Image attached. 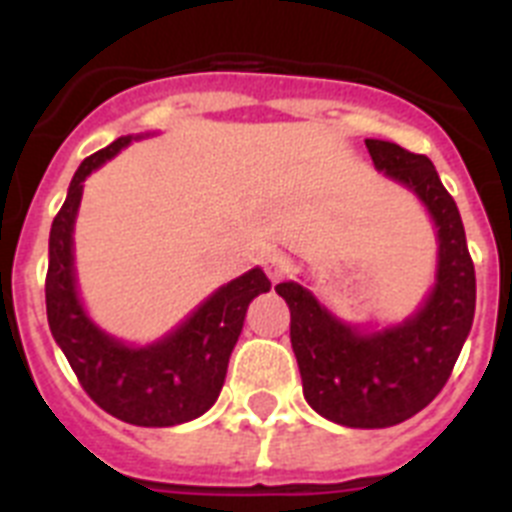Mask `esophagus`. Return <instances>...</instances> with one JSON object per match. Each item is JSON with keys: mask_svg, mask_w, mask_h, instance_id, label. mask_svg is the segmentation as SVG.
Wrapping results in <instances>:
<instances>
[{"mask_svg": "<svg viewBox=\"0 0 512 512\" xmlns=\"http://www.w3.org/2000/svg\"><path fill=\"white\" fill-rule=\"evenodd\" d=\"M264 269H266V274H269L271 282H279V279H282L289 269L287 256H284L282 251H266L264 253Z\"/></svg>", "mask_w": 512, "mask_h": 512, "instance_id": "34e87169", "label": "esophagus"}]
</instances>
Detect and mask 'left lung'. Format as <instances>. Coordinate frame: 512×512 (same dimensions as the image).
<instances>
[{
	"label": "left lung",
	"instance_id": "obj_1",
	"mask_svg": "<svg viewBox=\"0 0 512 512\" xmlns=\"http://www.w3.org/2000/svg\"><path fill=\"white\" fill-rule=\"evenodd\" d=\"M374 166L418 194L438 228L436 287L413 318L361 333L297 282L277 284L292 312L289 338L310 408L348 428H390L428 405L461 354L474 320V264L459 207L431 158L390 140H366Z\"/></svg>",
	"mask_w": 512,
	"mask_h": 512
}]
</instances>
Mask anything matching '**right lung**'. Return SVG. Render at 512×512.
Wrapping results in <instances>:
<instances>
[{"label":"right lung","mask_w":512,"mask_h":512,"mask_svg":"<svg viewBox=\"0 0 512 512\" xmlns=\"http://www.w3.org/2000/svg\"><path fill=\"white\" fill-rule=\"evenodd\" d=\"M117 138L81 161L66 202L53 217L45 274L48 325L76 379L99 408L130 425L166 428L200 418L223 390L248 302L269 292L261 269L246 271L212 292L176 330L151 346H125L89 320L76 292L74 220L84 179L130 143Z\"/></svg>","instance_id":"obj_1"}]
</instances>
